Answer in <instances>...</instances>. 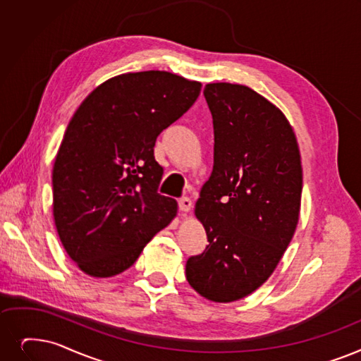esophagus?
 <instances>
[{
	"instance_id": "1",
	"label": "esophagus",
	"mask_w": 361,
	"mask_h": 361,
	"mask_svg": "<svg viewBox=\"0 0 361 361\" xmlns=\"http://www.w3.org/2000/svg\"><path fill=\"white\" fill-rule=\"evenodd\" d=\"M178 208L181 212H189L192 209V200L189 197H181L178 200Z\"/></svg>"
}]
</instances>
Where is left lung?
Masks as SVG:
<instances>
[{
    "label": "left lung",
    "mask_w": 361,
    "mask_h": 361,
    "mask_svg": "<svg viewBox=\"0 0 361 361\" xmlns=\"http://www.w3.org/2000/svg\"><path fill=\"white\" fill-rule=\"evenodd\" d=\"M214 123V168L195 214L209 245L185 264L190 286L214 302L242 300L267 280L295 233L302 166L289 121L246 85L203 90Z\"/></svg>",
    "instance_id": "1"
}]
</instances>
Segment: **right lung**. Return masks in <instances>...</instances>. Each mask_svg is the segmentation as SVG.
<instances>
[{
    "mask_svg": "<svg viewBox=\"0 0 361 361\" xmlns=\"http://www.w3.org/2000/svg\"><path fill=\"white\" fill-rule=\"evenodd\" d=\"M202 84L165 71L111 78L76 109L53 166L61 245L85 274L116 276L177 215L158 193V135L193 106Z\"/></svg>",
    "mask_w": 361,
    "mask_h": 361,
    "instance_id": "obj_1",
    "label": "right lung"
}]
</instances>
